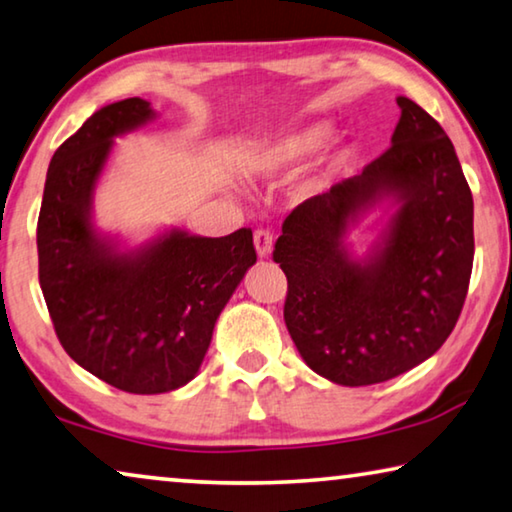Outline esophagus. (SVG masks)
<instances>
[{
    "label": "esophagus",
    "instance_id": "esophagus-1",
    "mask_svg": "<svg viewBox=\"0 0 512 512\" xmlns=\"http://www.w3.org/2000/svg\"><path fill=\"white\" fill-rule=\"evenodd\" d=\"M255 250L259 257H269L273 250V234L269 230H257L255 232Z\"/></svg>",
    "mask_w": 512,
    "mask_h": 512
}]
</instances>
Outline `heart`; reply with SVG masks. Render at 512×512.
I'll return each instance as SVG.
<instances>
[{
    "mask_svg": "<svg viewBox=\"0 0 512 512\" xmlns=\"http://www.w3.org/2000/svg\"><path fill=\"white\" fill-rule=\"evenodd\" d=\"M332 139L330 123H310L298 127L294 132H287L271 141L259 152V168L266 175H291L298 168H303L307 161L326 150Z\"/></svg>",
    "mask_w": 512,
    "mask_h": 512,
    "instance_id": "b5f03b06",
    "label": "heart"
}]
</instances>
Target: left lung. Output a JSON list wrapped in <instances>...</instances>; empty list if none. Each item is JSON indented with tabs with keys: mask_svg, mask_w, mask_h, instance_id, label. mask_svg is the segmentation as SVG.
Listing matches in <instances>:
<instances>
[{
	"mask_svg": "<svg viewBox=\"0 0 512 512\" xmlns=\"http://www.w3.org/2000/svg\"><path fill=\"white\" fill-rule=\"evenodd\" d=\"M396 104L389 150L298 205L273 250L300 358L344 387L385 383L431 358L456 328L472 275L474 200L453 143L419 104ZM380 204L386 230L355 256L347 234Z\"/></svg>",
	"mask_w": 512,
	"mask_h": 512,
	"instance_id": "obj_1",
	"label": "left lung"
}]
</instances>
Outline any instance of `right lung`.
Returning a JSON list of instances; mask_svg holds the SVG:
<instances>
[{"label":"right lung","mask_w":512,"mask_h":512,"mask_svg":"<svg viewBox=\"0 0 512 512\" xmlns=\"http://www.w3.org/2000/svg\"><path fill=\"white\" fill-rule=\"evenodd\" d=\"M157 118L127 97L95 111L54 152L38 216V278L56 337L79 367L129 394L196 378L216 319L257 262L248 227L200 237L170 227L127 248L97 230L93 198L113 141Z\"/></svg>","instance_id":"obj_1"}]
</instances>
